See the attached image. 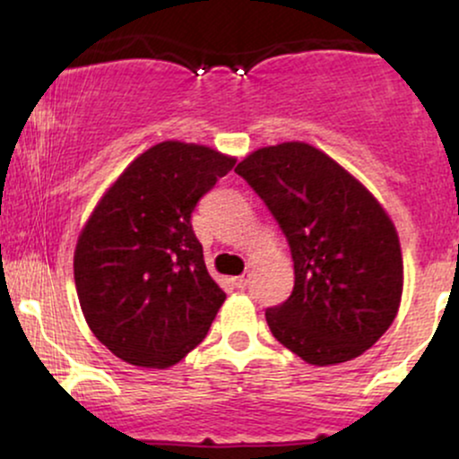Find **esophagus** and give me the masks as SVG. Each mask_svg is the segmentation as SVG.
<instances>
[{"label":"esophagus","mask_w":459,"mask_h":459,"mask_svg":"<svg viewBox=\"0 0 459 459\" xmlns=\"http://www.w3.org/2000/svg\"><path fill=\"white\" fill-rule=\"evenodd\" d=\"M235 287L237 289H246L247 287V276L244 273V276H237L235 278Z\"/></svg>","instance_id":"obj_1"}]
</instances>
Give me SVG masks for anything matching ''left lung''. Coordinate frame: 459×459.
I'll list each match as a JSON object with an SVG mask.
<instances>
[{
	"label": "left lung",
	"instance_id": "obj_1",
	"mask_svg": "<svg viewBox=\"0 0 459 459\" xmlns=\"http://www.w3.org/2000/svg\"><path fill=\"white\" fill-rule=\"evenodd\" d=\"M235 172L291 247V296L265 310L278 343L315 367L365 354L391 328L403 293L402 246L380 200L307 142L252 151Z\"/></svg>",
	"mask_w": 459,
	"mask_h": 459
}]
</instances>
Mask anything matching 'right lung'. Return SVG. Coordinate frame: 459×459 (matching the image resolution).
Masks as SVG:
<instances>
[{"label":"right lung","mask_w":459,"mask_h":459,"mask_svg":"<svg viewBox=\"0 0 459 459\" xmlns=\"http://www.w3.org/2000/svg\"><path fill=\"white\" fill-rule=\"evenodd\" d=\"M235 161L204 144L160 142L120 172L83 224L73 256L79 307L120 360L168 368L207 336L226 293L189 220Z\"/></svg>","instance_id":"right-lung-1"}]
</instances>
